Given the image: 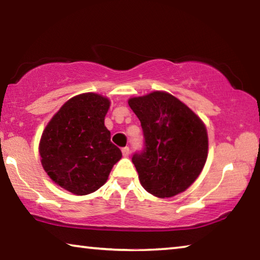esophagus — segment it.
<instances>
[{
    "mask_svg": "<svg viewBox=\"0 0 260 260\" xmlns=\"http://www.w3.org/2000/svg\"><path fill=\"white\" fill-rule=\"evenodd\" d=\"M121 152H122V155H124V157H128L131 150H129L128 147H125V148L121 149Z\"/></svg>",
    "mask_w": 260,
    "mask_h": 260,
    "instance_id": "obj_1",
    "label": "esophagus"
}]
</instances>
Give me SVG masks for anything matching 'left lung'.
<instances>
[{
  "label": "left lung",
  "instance_id": "8db88e82",
  "mask_svg": "<svg viewBox=\"0 0 260 260\" xmlns=\"http://www.w3.org/2000/svg\"><path fill=\"white\" fill-rule=\"evenodd\" d=\"M142 126L144 148L132 157L142 187L165 199L186 190L208 158V132L186 104L165 91L128 100Z\"/></svg>",
  "mask_w": 260,
  "mask_h": 260
}]
</instances>
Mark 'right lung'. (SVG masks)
<instances>
[{
    "mask_svg": "<svg viewBox=\"0 0 260 260\" xmlns=\"http://www.w3.org/2000/svg\"><path fill=\"white\" fill-rule=\"evenodd\" d=\"M109 108L110 101L102 95L74 96L42 133L39 152L43 169L52 181L74 195H87L102 187L121 158L104 126Z\"/></svg>",
    "mask_w": 260,
    "mask_h": 260,
    "instance_id": "obj_1",
    "label": "right lung"
}]
</instances>
